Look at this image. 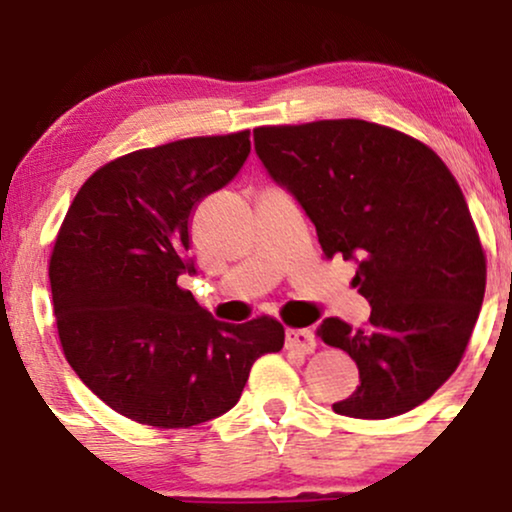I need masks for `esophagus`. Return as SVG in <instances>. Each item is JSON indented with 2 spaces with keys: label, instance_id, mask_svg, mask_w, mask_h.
I'll return each instance as SVG.
<instances>
[{
  "label": "esophagus",
  "instance_id": "1",
  "mask_svg": "<svg viewBox=\"0 0 512 512\" xmlns=\"http://www.w3.org/2000/svg\"><path fill=\"white\" fill-rule=\"evenodd\" d=\"M315 346V334L308 327H303V330H286V349L301 351V354H313Z\"/></svg>",
  "mask_w": 512,
  "mask_h": 512
}]
</instances>
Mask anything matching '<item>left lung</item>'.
Instances as JSON below:
<instances>
[{
  "label": "left lung",
  "mask_w": 512,
  "mask_h": 512,
  "mask_svg": "<svg viewBox=\"0 0 512 512\" xmlns=\"http://www.w3.org/2000/svg\"><path fill=\"white\" fill-rule=\"evenodd\" d=\"M255 151L313 221L325 257L356 262L366 330L327 317L317 337L356 361L342 416L390 419L426 402L460 366L484 303L486 257L440 158L366 120L257 127Z\"/></svg>",
  "instance_id": "1"
}]
</instances>
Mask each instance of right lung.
Listing matches in <instances>:
<instances>
[{
  "instance_id": "right-lung-1",
  "label": "right lung",
  "mask_w": 512,
  "mask_h": 512,
  "mask_svg": "<svg viewBox=\"0 0 512 512\" xmlns=\"http://www.w3.org/2000/svg\"><path fill=\"white\" fill-rule=\"evenodd\" d=\"M248 156V129L134 151L98 168L64 216L50 257L64 356L137 424L190 428L226 414L252 363L284 346L274 317L221 322L178 286L197 274L187 255L197 204Z\"/></svg>"
}]
</instances>
